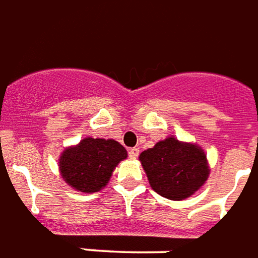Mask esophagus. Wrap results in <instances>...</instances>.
Returning <instances> with one entry per match:
<instances>
[{
  "label": "esophagus",
  "mask_w": 258,
  "mask_h": 258,
  "mask_svg": "<svg viewBox=\"0 0 258 258\" xmlns=\"http://www.w3.org/2000/svg\"><path fill=\"white\" fill-rule=\"evenodd\" d=\"M130 158H137L139 156V149L138 148H131L128 150Z\"/></svg>",
  "instance_id": "34e87169"
}]
</instances>
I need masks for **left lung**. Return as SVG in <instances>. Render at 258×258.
Masks as SVG:
<instances>
[{"instance_id": "1", "label": "left lung", "mask_w": 258, "mask_h": 258, "mask_svg": "<svg viewBox=\"0 0 258 258\" xmlns=\"http://www.w3.org/2000/svg\"><path fill=\"white\" fill-rule=\"evenodd\" d=\"M139 160L154 191L173 201L190 197L208 179L207 156L191 144L175 138L160 141Z\"/></svg>"}]
</instances>
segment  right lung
<instances>
[{"instance_id":"1","label":"right lung","mask_w":258,"mask_h":258,"mask_svg":"<svg viewBox=\"0 0 258 258\" xmlns=\"http://www.w3.org/2000/svg\"><path fill=\"white\" fill-rule=\"evenodd\" d=\"M127 157V150L113 139L85 138L75 148L64 150L60 171L71 187L95 192L109 182L114 167Z\"/></svg>"}]
</instances>
